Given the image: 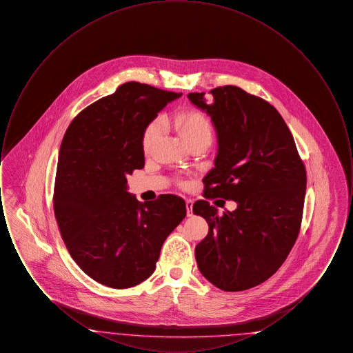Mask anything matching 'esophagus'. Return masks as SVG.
<instances>
[{
    "mask_svg": "<svg viewBox=\"0 0 353 353\" xmlns=\"http://www.w3.org/2000/svg\"><path fill=\"white\" fill-rule=\"evenodd\" d=\"M186 216L190 217L193 214V201L192 200H186Z\"/></svg>",
    "mask_w": 353,
    "mask_h": 353,
    "instance_id": "esophagus-1",
    "label": "esophagus"
}]
</instances>
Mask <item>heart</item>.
Returning <instances> with one entry per match:
<instances>
[{
    "label": "heart",
    "instance_id": "b5f03b06",
    "mask_svg": "<svg viewBox=\"0 0 353 353\" xmlns=\"http://www.w3.org/2000/svg\"><path fill=\"white\" fill-rule=\"evenodd\" d=\"M176 124L180 128L185 141H190V140L201 137V136L212 137V132H213L212 124H210L209 119L206 118L201 112H197V111L185 112L181 117L176 119ZM161 127H163L161 118L152 120L151 123L145 127V130L143 132V139H141L144 151L151 150L153 143L156 141V139L161 132Z\"/></svg>",
    "mask_w": 353,
    "mask_h": 353
}]
</instances>
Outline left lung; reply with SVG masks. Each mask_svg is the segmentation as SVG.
Segmentation results:
<instances>
[{
	"label": "left lung",
	"instance_id": "8db88e82",
	"mask_svg": "<svg viewBox=\"0 0 353 353\" xmlns=\"http://www.w3.org/2000/svg\"><path fill=\"white\" fill-rule=\"evenodd\" d=\"M209 94L212 103L205 92L188 95L217 134L214 167L202 180L206 200L193 205V213L209 225L196 261L212 285L243 291L268 281L291 252L302 222L305 169L285 120L270 103L235 85ZM212 198L233 199L237 209L219 216L207 201Z\"/></svg>",
	"mask_w": 353,
	"mask_h": 353
}]
</instances>
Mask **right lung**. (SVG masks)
<instances>
[{"instance_id": "obj_1", "label": "right lung", "mask_w": 353, "mask_h": 353, "mask_svg": "<svg viewBox=\"0 0 353 353\" xmlns=\"http://www.w3.org/2000/svg\"><path fill=\"white\" fill-rule=\"evenodd\" d=\"M181 95L121 84L84 108L63 136L54 213L70 255L101 285L130 288L150 278L164 241L186 216L177 196L140 202L127 190V176L144 168L145 127Z\"/></svg>"}]
</instances>
